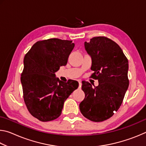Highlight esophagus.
<instances>
[{"mask_svg": "<svg viewBox=\"0 0 146 146\" xmlns=\"http://www.w3.org/2000/svg\"><path fill=\"white\" fill-rule=\"evenodd\" d=\"M78 83H79V88H81V87H82V82H81L80 81H78Z\"/></svg>", "mask_w": 146, "mask_h": 146, "instance_id": "obj_1", "label": "esophagus"}]
</instances>
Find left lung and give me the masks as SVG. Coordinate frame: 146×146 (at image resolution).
<instances>
[{
  "mask_svg": "<svg viewBox=\"0 0 146 146\" xmlns=\"http://www.w3.org/2000/svg\"><path fill=\"white\" fill-rule=\"evenodd\" d=\"M86 52L91 56V78L97 79L98 86L82 82L86 97L80 104L84 117L93 122H102L111 117L122 103L129 87V64L118 44L104 36L85 42Z\"/></svg>",
  "mask_w": 146,
  "mask_h": 146,
  "instance_id": "1",
  "label": "left lung"
}]
</instances>
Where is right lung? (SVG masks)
Instances as JSON below:
<instances>
[{
    "instance_id": "add662e5",
    "label": "right lung",
    "mask_w": 146,
    "mask_h": 146,
    "mask_svg": "<svg viewBox=\"0 0 146 146\" xmlns=\"http://www.w3.org/2000/svg\"><path fill=\"white\" fill-rule=\"evenodd\" d=\"M74 46L71 40L50 38L36 42L24 56L21 78L24 102L31 115L42 122L57 118L64 102L78 87L77 81L64 82L55 75L67 64Z\"/></svg>"
}]
</instances>
